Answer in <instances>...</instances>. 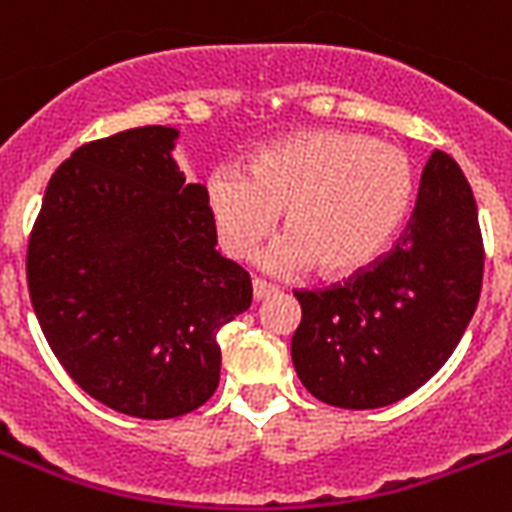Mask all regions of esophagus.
Wrapping results in <instances>:
<instances>
[{
  "label": "esophagus",
  "instance_id": "obj_1",
  "mask_svg": "<svg viewBox=\"0 0 512 512\" xmlns=\"http://www.w3.org/2000/svg\"><path fill=\"white\" fill-rule=\"evenodd\" d=\"M277 290L272 285H267L264 280H253V301H264V298L275 296Z\"/></svg>",
  "mask_w": 512,
  "mask_h": 512
}]
</instances>
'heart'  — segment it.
Listing matches in <instances>:
<instances>
[{
  "mask_svg": "<svg viewBox=\"0 0 512 512\" xmlns=\"http://www.w3.org/2000/svg\"><path fill=\"white\" fill-rule=\"evenodd\" d=\"M415 198V171L399 147L341 129H304L269 142L248 161L206 179L216 237L232 259L251 256L275 230L285 235L261 253V269L325 280L365 272L402 230Z\"/></svg>",
  "mask_w": 512,
  "mask_h": 512,
  "instance_id": "heart-1",
  "label": "heart"
}]
</instances>
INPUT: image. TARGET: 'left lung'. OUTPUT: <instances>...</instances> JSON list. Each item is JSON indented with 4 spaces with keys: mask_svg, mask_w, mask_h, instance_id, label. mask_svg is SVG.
<instances>
[{
    "mask_svg": "<svg viewBox=\"0 0 512 512\" xmlns=\"http://www.w3.org/2000/svg\"><path fill=\"white\" fill-rule=\"evenodd\" d=\"M484 243L468 179L428 158L407 232L338 288L301 290L290 357L306 391L343 410L399 402L441 370L476 312Z\"/></svg>",
    "mask_w": 512,
    "mask_h": 512,
    "instance_id": "1",
    "label": "left lung"
}]
</instances>
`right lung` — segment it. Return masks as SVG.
<instances>
[{
    "mask_svg": "<svg viewBox=\"0 0 512 512\" xmlns=\"http://www.w3.org/2000/svg\"><path fill=\"white\" fill-rule=\"evenodd\" d=\"M179 129L89 142L49 179L28 290L49 349L105 407L166 420L214 396L216 333L251 306V277L216 251L206 187L174 161Z\"/></svg>",
    "mask_w": 512,
    "mask_h": 512,
    "instance_id": "add662e5",
    "label": "right lung"
}]
</instances>
